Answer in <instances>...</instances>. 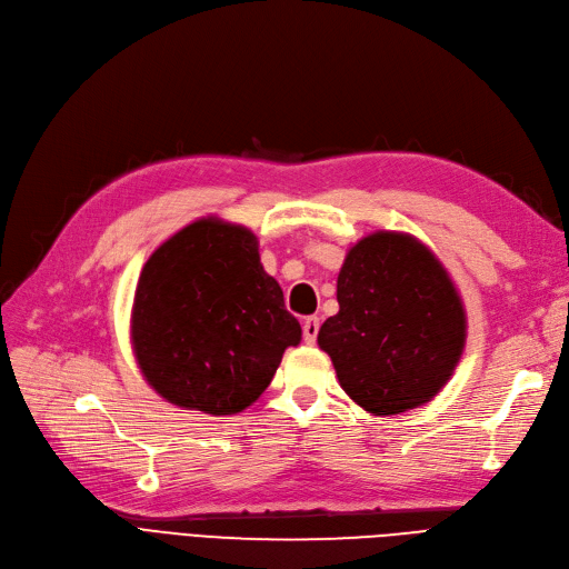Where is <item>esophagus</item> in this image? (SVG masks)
<instances>
[{
	"label": "esophagus",
	"mask_w": 569,
	"mask_h": 569,
	"mask_svg": "<svg viewBox=\"0 0 569 569\" xmlns=\"http://www.w3.org/2000/svg\"><path fill=\"white\" fill-rule=\"evenodd\" d=\"M302 336H305L307 345L317 342V336H319V319L317 317H307L302 321Z\"/></svg>",
	"instance_id": "esophagus-1"
}]
</instances>
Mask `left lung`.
<instances>
[{
  "label": "left lung",
  "instance_id": "left-lung-1",
  "mask_svg": "<svg viewBox=\"0 0 569 569\" xmlns=\"http://www.w3.org/2000/svg\"><path fill=\"white\" fill-rule=\"evenodd\" d=\"M338 305L317 342L363 411H411L451 380L466 350V307L447 267L416 236L373 231L350 246Z\"/></svg>",
  "mask_w": 569,
  "mask_h": 569
}]
</instances>
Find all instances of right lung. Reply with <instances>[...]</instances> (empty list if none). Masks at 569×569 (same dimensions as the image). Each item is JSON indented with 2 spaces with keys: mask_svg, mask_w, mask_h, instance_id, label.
I'll return each instance as SVG.
<instances>
[{
  "mask_svg": "<svg viewBox=\"0 0 569 569\" xmlns=\"http://www.w3.org/2000/svg\"><path fill=\"white\" fill-rule=\"evenodd\" d=\"M302 340L283 290L248 227L208 214L146 260L130 342L143 380L174 407L241 413L269 388L283 352Z\"/></svg>",
  "mask_w": 569,
  "mask_h": 569,
  "instance_id": "right-lung-1",
  "label": "right lung"
}]
</instances>
